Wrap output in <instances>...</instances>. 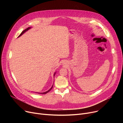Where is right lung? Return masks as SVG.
I'll list each match as a JSON object with an SVG mask.
<instances>
[{
  "label": "right lung",
  "instance_id": "1",
  "mask_svg": "<svg viewBox=\"0 0 123 123\" xmlns=\"http://www.w3.org/2000/svg\"><path fill=\"white\" fill-rule=\"evenodd\" d=\"M31 27H28L27 28H26V29L24 30H23V31L21 32V34L19 35V36H18V37H20V36H21L22 34H23L25 33V32H26L27 31H28V30H29V29H31ZM56 73V72L54 73V76H55V75ZM53 85H52V86L51 87V88H50L49 90H48L47 91H46V92H43V93H39V92H36V93H38V94H45L47 93L48 92H49L50 91V90H51L52 89V88H53Z\"/></svg>",
  "mask_w": 123,
  "mask_h": 123
}]
</instances>
